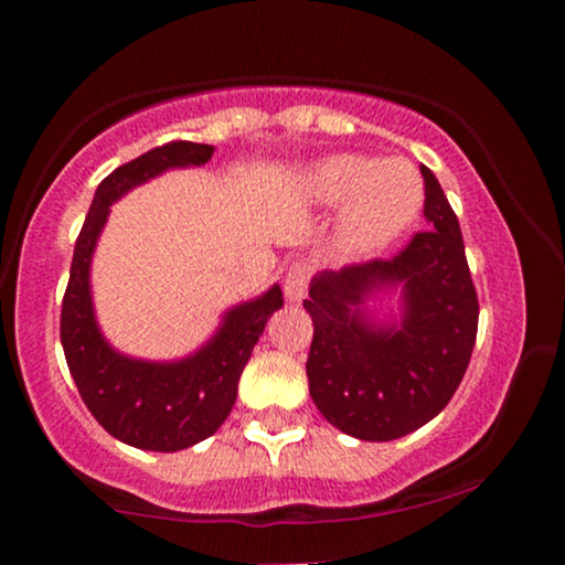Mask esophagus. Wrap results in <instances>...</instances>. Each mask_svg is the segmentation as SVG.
<instances>
[{
	"label": "esophagus",
	"instance_id": "1",
	"mask_svg": "<svg viewBox=\"0 0 565 565\" xmlns=\"http://www.w3.org/2000/svg\"><path fill=\"white\" fill-rule=\"evenodd\" d=\"M310 284V265L308 263H291L287 276H284V297L289 302H302L305 291Z\"/></svg>",
	"mask_w": 565,
	"mask_h": 565
}]
</instances>
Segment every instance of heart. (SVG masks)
Returning a JSON list of instances; mask_svg holds the SVG:
<instances>
[{
    "mask_svg": "<svg viewBox=\"0 0 565 565\" xmlns=\"http://www.w3.org/2000/svg\"><path fill=\"white\" fill-rule=\"evenodd\" d=\"M305 196L321 210H342L340 242L355 255H374L417 223L425 185L406 161L334 153L305 174Z\"/></svg>",
    "mask_w": 565,
    "mask_h": 565,
    "instance_id": "heart-1",
    "label": "heart"
}]
</instances>
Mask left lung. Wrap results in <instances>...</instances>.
Here are the masks:
<instances>
[{"mask_svg":"<svg viewBox=\"0 0 565 565\" xmlns=\"http://www.w3.org/2000/svg\"><path fill=\"white\" fill-rule=\"evenodd\" d=\"M425 178V217L393 260L321 270L308 289L313 319L308 387L337 430L359 440H395L444 412L468 372L478 297L459 220L438 178ZM399 295L395 315L367 305Z\"/></svg>","mask_w":565,"mask_h":565,"instance_id":"1","label":"left lung"}]
</instances>
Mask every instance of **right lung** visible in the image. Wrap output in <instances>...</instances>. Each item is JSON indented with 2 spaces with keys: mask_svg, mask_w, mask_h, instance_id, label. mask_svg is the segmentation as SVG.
Wrapping results in <instances>:
<instances>
[{
  "mask_svg": "<svg viewBox=\"0 0 565 565\" xmlns=\"http://www.w3.org/2000/svg\"><path fill=\"white\" fill-rule=\"evenodd\" d=\"M215 146L178 140L121 164L97 185L74 246V263L61 310V342L82 401L103 430L146 451H180L210 438L236 404L252 348L284 305L274 284L255 300L233 305L204 345L174 361H148L116 350L97 323L93 305V255L111 204L170 170L201 167Z\"/></svg>",
  "mask_w": 565,
  "mask_h": 565,
  "instance_id": "1",
  "label": "right lung"
}]
</instances>
